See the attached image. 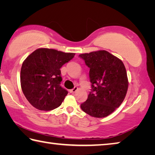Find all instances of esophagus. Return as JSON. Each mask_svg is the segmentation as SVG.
Segmentation results:
<instances>
[{
    "instance_id": "1",
    "label": "esophagus",
    "mask_w": 155,
    "mask_h": 155,
    "mask_svg": "<svg viewBox=\"0 0 155 155\" xmlns=\"http://www.w3.org/2000/svg\"><path fill=\"white\" fill-rule=\"evenodd\" d=\"M77 90H78V87H74V88L72 89V90H70V92L74 94V93H75L76 91H77Z\"/></svg>"
}]
</instances>
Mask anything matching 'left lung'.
Instances as JSON below:
<instances>
[{
	"label": "left lung",
	"mask_w": 155,
	"mask_h": 155,
	"mask_svg": "<svg viewBox=\"0 0 155 155\" xmlns=\"http://www.w3.org/2000/svg\"><path fill=\"white\" fill-rule=\"evenodd\" d=\"M90 68L91 91L81 108L94 117H104L120 106L127 95L128 81L124 64L107 51L79 54Z\"/></svg>",
	"instance_id": "left-lung-1"
}]
</instances>
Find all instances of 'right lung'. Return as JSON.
Listing matches in <instances>:
<instances>
[{
	"instance_id": "obj_1",
	"label": "right lung",
	"mask_w": 155,
	"mask_h": 155,
	"mask_svg": "<svg viewBox=\"0 0 155 155\" xmlns=\"http://www.w3.org/2000/svg\"><path fill=\"white\" fill-rule=\"evenodd\" d=\"M74 55L73 52L41 48L26 58L21 68L20 84L31 105L41 111H51L61 105L68 91L60 85V68Z\"/></svg>"
}]
</instances>
